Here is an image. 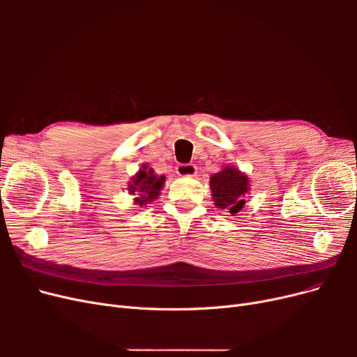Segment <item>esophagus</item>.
<instances>
[{"mask_svg":"<svg viewBox=\"0 0 357 357\" xmlns=\"http://www.w3.org/2000/svg\"><path fill=\"white\" fill-rule=\"evenodd\" d=\"M176 172L180 177H193L197 174V167L193 164H180L176 168Z\"/></svg>","mask_w":357,"mask_h":357,"instance_id":"esophagus-1","label":"esophagus"}]
</instances>
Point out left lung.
I'll list each match as a JSON object with an SVG mask.
<instances>
[{"mask_svg":"<svg viewBox=\"0 0 357 357\" xmlns=\"http://www.w3.org/2000/svg\"><path fill=\"white\" fill-rule=\"evenodd\" d=\"M214 205L232 215L240 213L245 204V195L250 189L248 177L234 167H225L210 178Z\"/></svg>","mask_w":357,"mask_h":357,"instance_id":"1","label":"left lung"}]
</instances>
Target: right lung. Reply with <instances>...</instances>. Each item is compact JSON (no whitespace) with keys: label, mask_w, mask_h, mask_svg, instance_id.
<instances>
[{"label":"right lung","mask_w":357,"mask_h":357,"mask_svg":"<svg viewBox=\"0 0 357 357\" xmlns=\"http://www.w3.org/2000/svg\"><path fill=\"white\" fill-rule=\"evenodd\" d=\"M165 176H158L152 168H147L143 165L137 174L131 178L129 183V193L135 197L134 202L137 205H147L153 202L159 195L160 190L164 188Z\"/></svg>","instance_id":"obj_1"}]
</instances>
